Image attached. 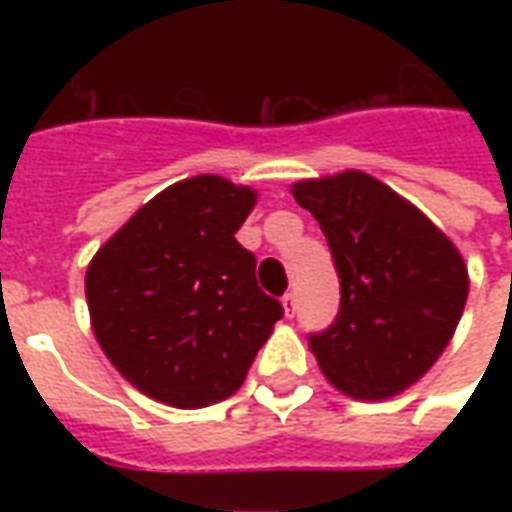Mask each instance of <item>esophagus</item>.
Returning a JSON list of instances; mask_svg holds the SVG:
<instances>
[{
    "mask_svg": "<svg viewBox=\"0 0 512 512\" xmlns=\"http://www.w3.org/2000/svg\"><path fill=\"white\" fill-rule=\"evenodd\" d=\"M282 307H285V315L293 318V315H296V293H285V296H282Z\"/></svg>",
    "mask_w": 512,
    "mask_h": 512,
    "instance_id": "1",
    "label": "esophagus"
}]
</instances>
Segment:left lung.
<instances>
[{"instance_id": "left-lung-1", "label": "left lung", "mask_w": 512, "mask_h": 512, "mask_svg": "<svg viewBox=\"0 0 512 512\" xmlns=\"http://www.w3.org/2000/svg\"><path fill=\"white\" fill-rule=\"evenodd\" d=\"M315 216L340 277V310L307 334L323 376L345 395L381 400L430 370L461 321L469 277L447 235L365 172L293 186Z\"/></svg>"}]
</instances>
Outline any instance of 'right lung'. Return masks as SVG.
<instances>
[{
    "label": "right lung",
    "mask_w": 512,
    "mask_h": 512,
    "mask_svg": "<svg viewBox=\"0 0 512 512\" xmlns=\"http://www.w3.org/2000/svg\"><path fill=\"white\" fill-rule=\"evenodd\" d=\"M255 191L219 175L169 186L87 268L93 332L109 362L153 400L202 408L235 395L285 315L235 241Z\"/></svg>",
    "instance_id": "add662e5"
}]
</instances>
